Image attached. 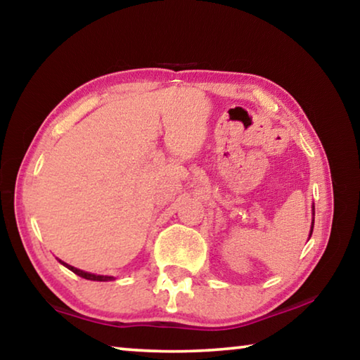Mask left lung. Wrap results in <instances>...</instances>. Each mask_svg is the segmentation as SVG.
<instances>
[{"instance_id": "left-lung-1", "label": "left lung", "mask_w": 360, "mask_h": 360, "mask_svg": "<svg viewBox=\"0 0 360 360\" xmlns=\"http://www.w3.org/2000/svg\"><path fill=\"white\" fill-rule=\"evenodd\" d=\"M313 216H314V212H313ZM313 227H314V219H313V222H311V230H309V236H311V233H313Z\"/></svg>"}]
</instances>
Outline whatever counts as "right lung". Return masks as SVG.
Returning <instances> with one entry per match:
<instances>
[{
  "instance_id": "right-lung-1",
  "label": "right lung",
  "mask_w": 360,
  "mask_h": 360,
  "mask_svg": "<svg viewBox=\"0 0 360 360\" xmlns=\"http://www.w3.org/2000/svg\"><path fill=\"white\" fill-rule=\"evenodd\" d=\"M58 262H60V264H63L66 268H70V270H71L72 273H76L77 276H81V278H84V279H90V281H112V279H114V276L94 275V273L82 271V270H79V268H75V266H71V265H68V264H65V262H62V260H58Z\"/></svg>"
}]
</instances>
